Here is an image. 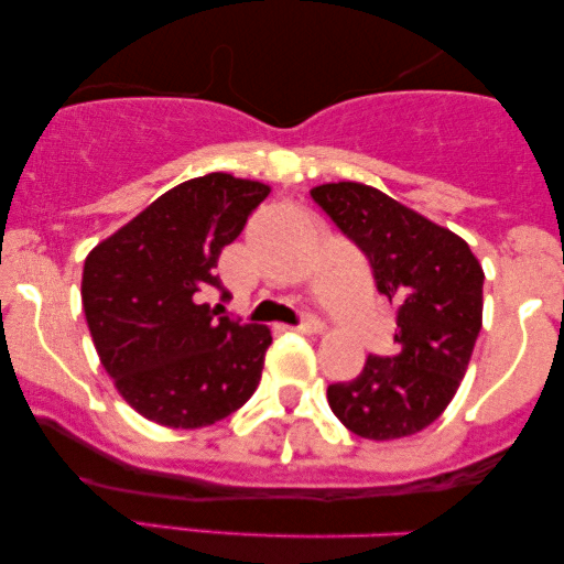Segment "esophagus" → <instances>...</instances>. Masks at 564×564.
<instances>
[{
  "instance_id": "1",
  "label": "esophagus",
  "mask_w": 564,
  "mask_h": 564,
  "mask_svg": "<svg viewBox=\"0 0 564 564\" xmlns=\"http://www.w3.org/2000/svg\"><path fill=\"white\" fill-rule=\"evenodd\" d=\"M289 332H302V334H321L323 332V323L318 318H313V315H304L302 323H296V326H289Z\"/></svg>"
}]
</instances>
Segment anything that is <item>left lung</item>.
Wrapping results in <instances>:
<instances>
[{
    "label": "left lung",
    "mask_w": 564,
    "mask_h": 564,
    "mask_svg": "<svg viewBox=\"0 0 564 564\" xmlns=\"http://www.w3.org/2000/svg\"><path fill=\"white\" fill-rule=\"evenodd\" d=\"M358 246L377 291L398 304L390 358L368 355L364 371L328 384L334 416L366 440H398L430 426L467 373L482 326V268L467 241L360 183L310 191Z\"/></svg>",
    "instance_id": "obj_1"
}]
</instances>
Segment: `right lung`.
I'll use <instances>...</instances> for the list:
<instances>
[{"label": "right lung", "mask_w": 564, "mask_h": 564, "mask_svg": "<svg viewBox=\"0 0 564 564\" xmlns=\"http://www.w3.org/2000/svg\"><path fill=\"white\" fill-rule=\"evenodd\" d=\"M254 180L212 172L180 183L84 260L82 304L100 364L140 416L198 430L230 416L262 379L268 326L204 302L217 260L268 198Z\"/></svg>", "instance_id": "obj_1"}]
</instances>
